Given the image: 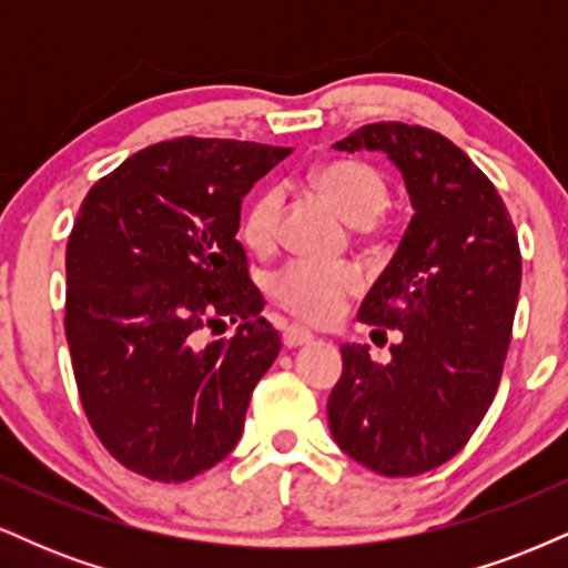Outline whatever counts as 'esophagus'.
Here are the masks:
<instances>
[{
    "label": "esophagus",
    "instance_id": "1",
    "mask_svg": "<svg viewBox=\"0 0 568 568\" xmlns=\"http://www.w3.org/2000/svg\"><path fill=\"white\" fill-rule=\"evenodd\" d=\"M310 331L302 328V325H288V328L283 331V344L285 347H302V344H310L312 342Z\"/></svg>",
    "mask_w": 568,
    "mask_h": 568
}]
</instances>
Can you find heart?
<instances>
[{
  "instance_id": "1",
  "label": "heart",
  "mask_w": 568,
  "mask_h": 568,
  "mask_svg": "<svg viewBox=\"0 0 568 568\" xmlns=\"http://www.w3.org/2000/svg\"><path fill=\"white\" fill-rule=\"evenodd\" d=\"M310 181L349 224L366 226L387 207L389 184L379 168L363 160H331L310 173ZM283 194L266 186L245 205L240 237L253 251H266L277 237ZM363 288V275L352 264L291 262L272 277L270 293L298 321L323 325L338 317L344 302Z\"/></svg>"
}]
</instances>
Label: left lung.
I'll return each instance as SVG.
<instances>
[{"instance_id":"8db88e82","label":"left lung","mask_w":568,"mask_h":568,"mask_svg":"<svg viewBox=\"0 0 568 568\" xmlns=\"http://www.w3.org/2000/svg\"><path fill=\"white\" fill-rule=\"evenodd\" d=\"M334 149L387 152L414 216L357 312L374 334L403 338L384 366L344 344L331 435L368 470L410 478L459 454L497 395L520 291L518 232L488 175L435 130L374 122Z\"/></svg>"}]
</instances>
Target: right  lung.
Returning <instances> with one entry per match:
<instances>
[{"mask_svg":"<svg viewBox=\"0 0 568 568\" xmlns=\"http://www.w3.org/2000/svg\"><path fill=\"white\" fill-rule=\"evenodd\" d=\"M293 149L160 141L95 181L67 245V342L90 427L128 470L184 484L237 446L280 334L247 275L240 205ZM226 320L232 339L199 336Z\"/></svg>","mask_w":568,"mask_h":568,"instance_id":"add662e5","label":"right lung"}]
</instances>
